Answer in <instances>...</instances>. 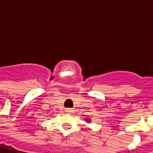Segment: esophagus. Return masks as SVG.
Listing matches in <instances>:
<instances>
[{"label": "esophagus", "instance_id": "34e87169", "mask_svg": "<svg viewBox=\"0 0 153 153\" xmlns=\"http://www.w3.org/2000/svg\"><path fill=\"white\" fill-rule=\"evenodd\" d=\"M67 113H71L72 109H67Z\"/></svg>", "mask_w": 153, "mask_h": 153}]
</instances>
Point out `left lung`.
<instances>
[{"label": "left lung", "mask_w": 153, "mask_h": 153, "mask_svg": "<svg viewBox=\"0 0 153 153\" xmlns=\"http://www.w3.org/2000/svg\"><path fill=\"white\" fill-rule=\"evenodd\" d=\"M86 121H90V120H86Z\"/></svg>", "instance_id": "8db88e82"}]
</instances>
